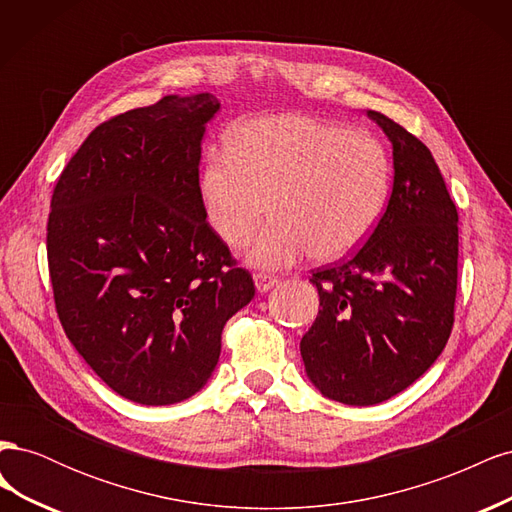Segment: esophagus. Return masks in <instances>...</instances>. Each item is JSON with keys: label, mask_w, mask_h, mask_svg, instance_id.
<instances>
[{"label": "esophagus", "mask_w": 512, "mask_h": 512, "mask_svg": "<svg viewBox=\"0 0 512 512\" xmlns=\"http://www.w3.org/2000/svg\"><path fill=\"white\" fill-rule=\"evenodd\" d=\"M277 282H280V277H277V275L262 273V271L254 273V284H256V288H258V292H267V290H271Z\"/></svg>", "instance_id": "1"}]
</instances>
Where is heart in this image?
Masks as SVG:
<instances>
[{"instance_id":"obj_1","label":"heart","mask_w":512,"mask_h":512,"mask_svg":"<svg viewBox=\"0 0 512 512\" xmlns=\"http://www.w3.org/2000/svg\"><path fill=\"white\" fill-rule=\"evenodd\" d=\"M391 158L374 136L303 115L243 121L228 147H211L200 175L207 222L241 247L267 211L275 218L250 247L258 267L314 254L337 260L361 247L391 196Z\"/></svg>"}]
</instances>
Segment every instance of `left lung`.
Masks as SVG:
<instances>
[{"label":"left lung","mask_w":512,"mask_h":512,"mask_svg":"<svg viewBox=\"0 0 512 512\" xmlns=\"http://www.w3.org/2000/svg\"><path fill=\"white\" fill-rule=\"evenodd\" d=\"M393 143V192L369 239L312 271L320 309L301 339L320 393L374 406L421 378L455 322L459 215L431 151L404 126L367 111Z\"/></svg>","instance_id":"8db88e82"}]
</instances>
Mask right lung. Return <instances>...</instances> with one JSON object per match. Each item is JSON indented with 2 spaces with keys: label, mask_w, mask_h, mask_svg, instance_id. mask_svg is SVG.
<instances>
[{
  "label": "right lung",
  "mask_w": 512,
  "mask_h": 512,
  "mask_svg": "<svg viewBox=\"0 0 512 512\" xmlns=\"http://www.w3.org/2000/svg\"><path fill=\"white\" fill-rule=\"evenodd\" d=\"M211 94L166 96L102 121L55 183L46 256L61 327L85 363L136 404L200 391L222 331L254 299L203 209Z\"/></svg>",
  "instance_id": "add662e5"
}]
</instances>
